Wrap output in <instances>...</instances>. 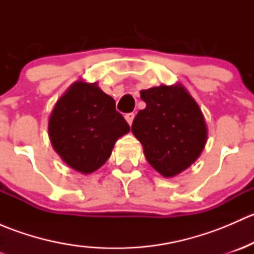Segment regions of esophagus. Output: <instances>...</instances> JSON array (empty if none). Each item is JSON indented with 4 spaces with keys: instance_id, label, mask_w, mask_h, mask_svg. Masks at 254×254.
<instances>
[{
    "instance_id": "obj_1",
    "label": "esophagus",
    "mask_w": 254,
    "mask_h": 254,
    "mask_svg": "<svg viewBox=\"0 0 254 254\" xmlns=\"http://www.w3.org/2000/svg\"><path fill=\"white\" fill-rule=\"evenodd\" d=\"M134 117H135L134 113H127V114H125V120H127V124H129V125L132 124V120H134Z\"/></svg>"
}]
</instances>
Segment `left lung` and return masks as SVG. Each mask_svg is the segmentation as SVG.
<instances>
[{"label": "left lung", "instance_id": "1", "mask_svg": "<svg viewBox=\"0 0 254 254\" xmlns=\"http://www.w3.org/2000/svg\"><path fill=\"white\" fill-rule=\"evenodd\" d=\"M146 108L137 113L131 131L147 162L166 178L175 177L200 156L207 139L204 115L181 83L141 91Z\"/></svg>", "mask_w": 254, "mask_h": 254}]
</instances>
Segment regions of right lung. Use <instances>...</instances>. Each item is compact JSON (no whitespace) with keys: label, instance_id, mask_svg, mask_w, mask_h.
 <instances>
[{"label":"right lung","instance_id":"obj_1","mask_svg":"<svg viewBox=\"0 0 254 254\" xmlns=\"http://www.w3.org/2000/svg\"><path fill=\"white\" fill-rule=\"evenodd\" d=\"M130 127L115 101L97 83L77 81L56 102L48 131L54 150L77 172H94L111 157L114 143Z\"/></svg>","mask_w":254,"mask_h":254}]
</instances>
